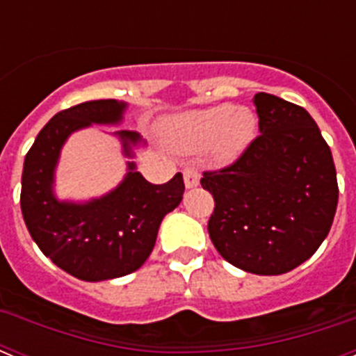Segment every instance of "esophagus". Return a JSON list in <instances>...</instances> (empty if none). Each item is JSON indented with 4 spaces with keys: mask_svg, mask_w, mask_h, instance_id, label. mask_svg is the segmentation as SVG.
Segmentation results:
<instances>
[{
    "mask_svg": "<svg viewBox=\"0 0 356 356\" xmlns=\"http://www.w3.org/2000/svg\"><path fill=\"white\" fill-rule=\"evenodd\" d=\"M184 181H185V187L187 188H194L200 185V172L196 169H191L187 168L184 171Z\"/></svg>",
    "mask_w": 356,
    "mask_h": 356,
    "instance_id": "34e87169",
    "label": "esophagus"
}]
</instances>
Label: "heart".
<instances>
[{
    "label": "heart",
    "instance_id": "obj_1",
    "mask_svg": "<svg viewBox=\"0 0 356 356\" xmlns=\"http://www.w3.org/2000/svg\"><path fill=\"white\" fill-rule=\"evenodd\" d=\"M257 115L246 106L229 103L193 110L178 115L165 127V140L180 151H201L210 146L221 163L235 162L257 135Z\"/></svg>",
    "mask_w": 356,
    "mask_h": 356
}]
</instances>
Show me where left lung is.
<instances>
[{
	"instance_id": "obj_1",
	"label": "left lung",
	"mask_w": 356,
	"mask_h": 356,
	"mask_svg": "<svg viewBox=\"0 0 356 356\" xmlns=\"http://www.w3.org/2000/svg\"><path fill=\"white\" fill-rule=\"evenodd\" d=\"M260 135L229 168L203 172L216 209L209 235L242 271L276 276L317 251L332 228L339 187L332 151L303 106L254 94Z\"/></svg>"
}]
</instances>
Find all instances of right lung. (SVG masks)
<instances>
[{"mask_svg": "<svg viewBox=\"0 0 356 356\" xmlns=\"http://www.w3.org/2000/svg\"><path fill=\"white\" fill-rule=\"evenodd\" d=\"M127 102L96 99L62 110L37 135L21 178V210L31 238L55 266L83 282H105L137 271L155 248L160 222L184 200V176L153 185L137 171L139 134L110 131L121 144L127 172L108 193L90 200H60L56 168L74 131L121 127Z\"/></svg>", "mask_w": 356, "mask_h": 356, "instance_id": "1", "label": "right lung"}]
</instances>
